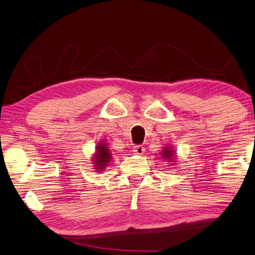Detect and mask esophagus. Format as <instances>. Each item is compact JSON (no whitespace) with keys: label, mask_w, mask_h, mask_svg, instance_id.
<instances>
[{"label":"esophagus","mask_w":255,"mask_h":255,"mask_svg":"<svg viewBox=\"0 0 255 255\" xmlns=\"http://www.w3.org/2000/svg\"><path fill=\"white\" fill-rule=\"evenodd\" d=\"M145 152V148L143 146H135L133 147V154L134 155H138V156H142Z\"/></svg>","instance_id":"34e87169"}]
</instances>
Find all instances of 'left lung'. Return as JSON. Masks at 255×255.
<instances>
[{
    "label": "left lung",
    "mask_w": 255,
    "mask_h": 255,
    "mask_svg": "<svg viewBox=\"0 0 255 255\" xmlns=\"http://www.w3.org/2000/svg\"><path fill=\"white\" fill-rule=\"evenodd\" d=\"M160 158L162 160L167 161L169 163V166H174L175 165V160H177V152H175L174 148L171 145H166L162 147V150L160 151Z\"/></svg>",
    "instance_id": "1"
}]
</instances>
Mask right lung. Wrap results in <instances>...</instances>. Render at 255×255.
Masks as SVG:
<instances>
[{
	"label": "right lung",
	"mask_w": 255,
	"mask_h": 255,
	"mask_svg": "<svg viewBox=\"0 0 255 255\" xmlns=\"http://www.w3.org/2000/svg\"><path fill=\"white\" fill-rule=\"evenodd\" d=\"M112 160L111 151L108 144L104 140H101L97 144L95 148V152L93 154L92 163L94 169H96L97 172H103L105 169L109 166L110 161Z\"/></svg>",
	"instance_id": "1"
}]
</instances>
